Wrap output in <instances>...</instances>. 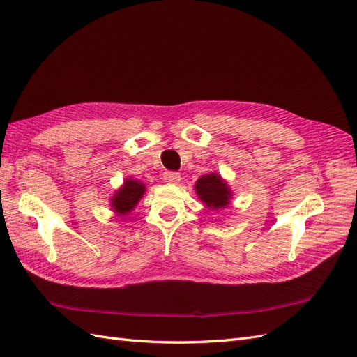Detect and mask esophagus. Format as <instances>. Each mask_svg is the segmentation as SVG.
<instances>
[{
  "instance_id": "34e87169",
  "label": "esophagus",
  "mask_w": 357,
  "mask_h": 357,
  "mask_svg": "<svg viewBox=\"0 0 357 357\" xmlns=\"http://www.w3.org/2000/svg\"><path fill=\"white\" fill-rule=\"evenodd\" d=\"M164 180L167 183H169V185H177V183L181 180L178 172H174V171H168L164 174Z\"/></svg>"
}]
</instances>
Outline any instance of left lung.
Here are the masks:
<instances>
[{
	"label": "left lung",
	"mask_w": 357,
	"mask_h": 357,
	"mask_svg": "<svg viewBox=\"0 0 357 357\" xmlns=\"http://www.w3.org/2000/svg\"><path fill=\"white\" fill-rule=\"evenodd\" d=\"M195 192L198 198L208 210H223L231 205L232 190L228 181L222 178L218 172H208L201 176L195 183Z\"/></svg>",
	"instance_id": "obj_1"
}]
</instances>
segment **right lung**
Segmentation results:
<instances>
[{
	"mask_svg": "<svg viewBox=\"0 0 357 357\" xmlns=\"http://www.w3.org/2000/svg\"><path fill=\"white\" fill-rule=\"evenodd\" d=\"M146 192V185L139 180L128 177L123 180V185L114 190L110 198V208L116 213L117 218H126L143 198Z\"/></svg>",
	"mask_w": 357,
	"mask_h": 357,
	"instance_id": "add662e5",
	"label": "right lung"
}]
</instances>
